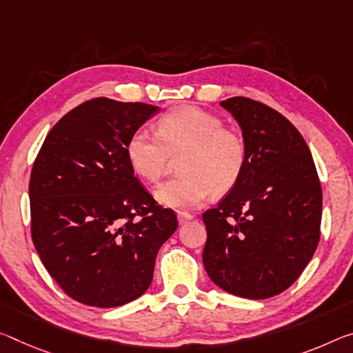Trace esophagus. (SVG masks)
I'll return each mask as SVG.
<instances>
[{
  "instance_id": "esophagus-1",
  "label": "esophagus",
  "mask_w": 353,
  "mask_h": 353,
  "mask_svg": "<svg viewBox=\"0 0 353 353\" xmlns=\"http://www.w3.org/2000/svg\"><path fill=\"white\" fill-rule=\"evenodd\" d=\"M177 220L179 225H187L188 221L193 220V215L188 214V212H177Z\"/></svg>"
}]
</instances>
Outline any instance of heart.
Listing matches in <instances>:
<instances>
[{
  "mask_svg": "<svg viewBox=\"0 0 353 353\" xmlns=\"http://www.w3.org/2000/svg\"><path fill=\"white\" fill-rule=\"evenodd\" d=\"M157 135L138 128L128 138L125 155L132 170L148 182H159L179 159L181 177L155 192L170 209H198L210 192L220 196L236 187L247 163V146L237 130L216 114L194 105H181L160 117Z\"/></svg>",
  "mask_w": 353,
  "mask_h": 353,
  "instance_id": "heart-1",
  "label": "heart"
}]
</instances>
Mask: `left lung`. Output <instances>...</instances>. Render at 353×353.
Returning a JSON list of instances; mask_svg holds the SVG:
<instances>
[{
  "instance_id": "8db88e82",
  "label": "left lung",
  "mask_w": 353,
  "mask_h": 353,
  "mask_svg": "<svg viewBox=\"0 0 353 353\" xmlns=\"http://www.w3.org/2000/svg\"><path fill=\"white\" fill-rule=\"evenodd\" d=\"M220 105L242 130L247 163L236 187L203 215V262L226 292L270 299L301 275L317 248L321 182L303 137L283 114L247 97Z\"/></svg>"
}]
</instances>
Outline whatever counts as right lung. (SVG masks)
I'll return each mask as SVG.
<instances>
[{
  "label": "right lung",
  "instance_id": "right-lung-1",
  "mask_svg": "<svg viewBox=\"0 0 353 353\" xmlns=\"http://www.w3.org/2000/svg\"><path fill=\"white\" fill-rule=\"evenodd\" d=\"M159 106L97 97L69 111L43 141L30 181L31 236L43 267L83 305L116 307L152 283L177 229L135 177L128 138Z\"/></svg>",
  "mask_w": 353,
  "mask_h": 353
}]
</instances>
